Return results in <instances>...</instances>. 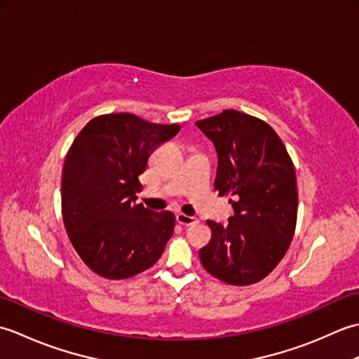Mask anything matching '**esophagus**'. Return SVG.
Here are the masks:
<instances>
[{"label": "esophagus", "instance_id": "obj_1", "mask_svg": "<svg viewBox=\"0 0 359 359\" xmlns=\"http://www.w3.org/2000/svg\"><path fill=\"white\" fill-rule=\"evenodd\" d=\"M175 220H177V224L184 225V226H189V225H196L197 224V219L193 216H187L184 212H179L177 216H175Z\"/></svg>", "mask_w": 359, "mask_h": 359}]
</instances>
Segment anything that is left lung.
Here are the masks:
<instances>
[{"instance_id": "8db88e82", "label": "left lung", "mask_w": 359, "mask_h": 359, "mask_svg": "<svg viewBox=\"0 0 359 359\" xmlns=\"http://www.w3.org/2000/svg\"><path fill=\"white\" fill-rule=\"evenodd\" d=\"M212 140L219 165L215 189L231 196L226 225L208 220L201 262L230 285H251L276 269L293 239L297 187L293 160L266 121L236 109L196 121Z\"/></svg>"}]
</instances>
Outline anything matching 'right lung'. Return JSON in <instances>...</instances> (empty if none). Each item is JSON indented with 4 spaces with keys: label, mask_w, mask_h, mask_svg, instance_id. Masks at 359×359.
<instances>
[{
    "label": "right lung",
    "mask_w": 359,
    "mask_h": 359,
    "mask_svg": "<svg viewBox=\"0 0 359 359\" xmlns=\"http://www.w3.org/2000/svg\"><path fill=\"white\" fill-rule=\"evenodd\" d=\"M180 131L129 112L103 114L75 137L62 175V215L81 261L98 276L128 279L151 269L174 231L171 211L135 202L149 156Z\"/></svg>",
    "instance_id": "1"
}]
</instances>
